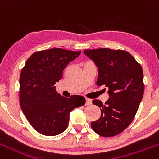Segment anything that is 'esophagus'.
Wrapping results in <instances>:
<instances>
[{"instance_id": "34e87169", "label": "esophagus", "mask_w": 159, "mask_h": 159, "mask_svg": "<svg viewBox=\"0 0 159 159\" xmlns=\"http://www.w3.org/2000/svg\"><path fill=\"white\" fill-rule=\"evenodd\" d=\"M92 104V100L90 99H86V106H89V105Z\"/></svg>"}]
</instances>
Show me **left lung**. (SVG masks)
<instances>
[{
    "mask_svg": "<svg viewBox=\"0 0 159 159\" xmlns=\"http://www.w3.org/2000/svg\"><path fill=\"white\" fill-rule=\"evenodd\" d=\"M83 53L98 68L97 86L104 85L110 95L105 104L93 100L101 116L91 123V128L100 136H115L129 126L139 107L144 89L141 66L125 50L97 48Z\"/></svg>",
    "mask_w": 159,
    "mask_h": 159,
    "instance_id": "left-lung-1",
    "label": "left lung"
}]
</instances>
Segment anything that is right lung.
Instances as JSON below:
<instances>
[{"label": "right lung", "mask_w": 159, "mask_h": 159, "mask_svg": "<svg viewBox=\"0 0 159 159\" xmlns=\"http://www.w3.org/2000/svg\"><path fill=\"white\" fill-rule=\"evenodd\" d=\"M80 53L60 48L36 52L21 70L20 106L30 125L42 134L54 136L63 132L70 112L86 103L83 96L62 97L55 86L62 79L66 66Z\"/></svg>", "instance_id": "1"}]
</instances>
